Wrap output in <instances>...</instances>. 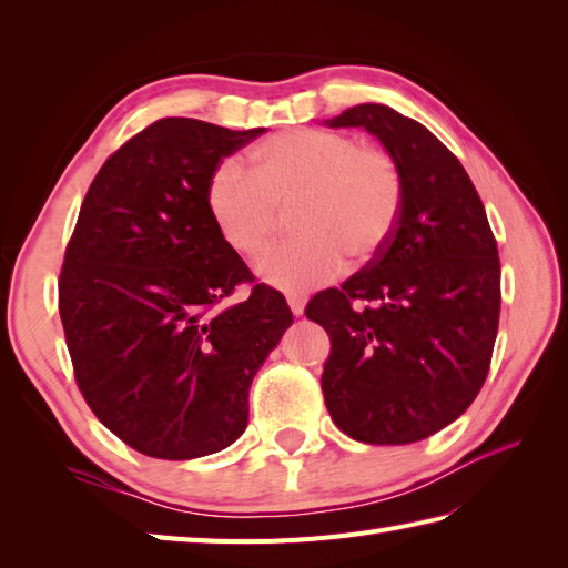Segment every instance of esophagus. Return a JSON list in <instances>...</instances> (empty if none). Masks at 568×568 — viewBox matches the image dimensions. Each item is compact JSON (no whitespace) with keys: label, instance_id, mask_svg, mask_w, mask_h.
Segmentation results:
<instances>
[{"label":"esophagus","instance_id":"1","mask_svg":"<svg viewBox=\"0 0 568 568\" xmlns=\"http://www.w3.org/2000/svg\"><path fill=\"white\" fill-rule=\"evenodd\" d=\"M287 305H291V310H293V315L295 317H300L305 312V295H287Z\"/></svg>","mask_w":568,"mask_h":568}]
</instances>
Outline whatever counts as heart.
Here are the masks:
<instances>
[{
    "label": "heart",
    "mask_w": 568,
    "mask_h": 568,
    "mask_svg": "<svg viewBox=\"0 0 568 568\" xmlns=\"http://www.w3.org/2000/svg\"><path fill=\"white\" fill-rule=\"evenodd\" d=\"M253 165L226 159L214 168L204 202L226 246L258 258L271 244L281 207L295 202L297 236L258 265L277 291L305 293L346 268L376 258L395 234L403 178L388 153L327 129H287L253 151Z\"/></svg>",
    "instance_id": "heart-1"
}]
</instances>
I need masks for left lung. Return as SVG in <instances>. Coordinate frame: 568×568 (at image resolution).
<instances>
[{
    "label": "left lung",
    "mask_w": 568,
    "mask_h": 568,
    "mask_svg": "<svg viewBox=\"0 0 568 568\" xmlns=\"http://www.w3.org/2000/svg\"><path fill=\"white\" fill-rule=\"evenodd\" d=\"M327 124L378 136L400 171L403 207L385 251L305 310L332 342L324 403L356 442L413 444L484 388L500 317L498 244L464 165L429 129L385 104Z\"/></svg>",
    "instance_id": "1"
}]
</instances>
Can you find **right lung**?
<instances>
[{"label":"right lung","instance_id":"obj_1","mask_svg":"<svg viewBox=\"0 0 568 568\" xmlns=\"http://www.w3.org/2000/svg\"><path fill=\"white\" fill-rule=\"evenodd\" d=\"M263 129L168 116L104 161L82 200L58 310L84 400L119 439L185 462L246 429L248 388L293 324L285 297L253 285L204 202L207 180Z\"/></svg>","mask_w":568,"mask_h":568}]
</instances>
